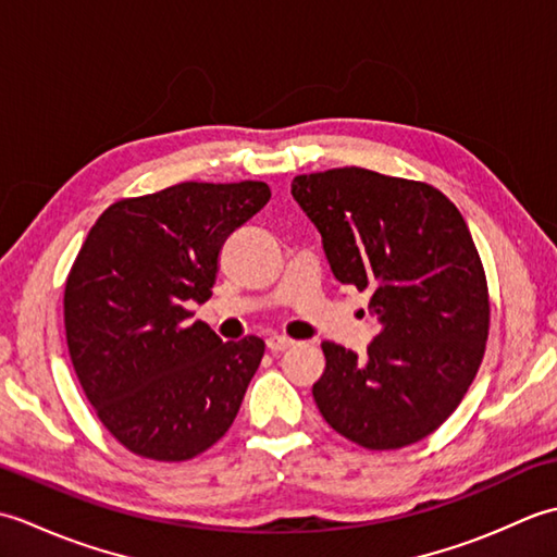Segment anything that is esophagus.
Returning <instances> with one entry per match:
<instances>
[{
    "instance_id": "obj_1",
    "label": "esophagus",
    "mask_w": 557,
    "mask_h": 557,
    "mask_svg": "<svg viewBox=\"0 0 557 557\" xmlns=\"http://www.w3.org/2000/svg\"><path fill=\"white\" fill-rule=\"evenodd\" d=\"M265 342H268V349L270 351H287V349H292L294 345H297V342L285 337V335H270Z\"/></svg>"
}]
</instances>
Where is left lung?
Segmentation results:
<instances>
[{"label":"left lung","mask_w":557,"mask_h":557,"mask_svg":"<svg viewBox=\"0 0 557 557\" xmlns=\"http://www.w3.org/2000/svg\"><path fill=\"white\" fill-rule=\"evenodd\" d=\"M292 196L333 275L369 292L381 323L361 357L323 342L318 409L361 447L421 441L457 409L488 339L486 275L465 218L429 184L363 168L301 174Z\"/></svg>","instance_id":"1"}]
</instances>
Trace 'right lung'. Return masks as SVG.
<instances>
[{"label": "right lung", "instance_id": "right-lung-1", "mask_svg": "<svg viewBox=\"0 0 557 557\" xmlns=\"http://www.w3.org/2000/svg\"><path fill=\"white\" fill-rule=\"evenodd\" d=\"M270 200L263 182L198 184L126 198L92 224L64 292L78 383L132 453L184 461L230 431L265 342H222L191 321L227 236Z\"/></svg>", "mask_w": 557, "mask_h": 557}]
</instances>
